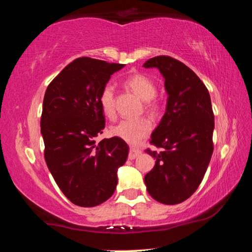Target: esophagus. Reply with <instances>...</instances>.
<instances>
[{
  "instance_id": "1",
  "label": "esophagus",
  "mask_w": 252,
  "mask_h": 252,
  "mask_svg": "<svg viewBox=\"0 0 252 252\" xmlns=\"http://www.w3.org/2000/svg\"><path fill=\"white\" fill-rule=\"evenodd\" d=\"M140 155H141V150H139V149L136 148H130V152H129V159L130 160H133L135 159L136 157H139Z\"/></svg>"
}]
</instances>
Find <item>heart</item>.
I'll list each match as a JSON object with an SVG mask.
<instances>
[{"label":"heart","mask_w":252,"mask_h":252,"mask_svg":"<svg viewBox=\"0 0 252 252\" xmlns=\"http://www.w3.org/2000/svg\"><path fill=\"white\" fill-rule=\"evenodd\" d=\"M126 87L144 101V109L153 116L160 111V102L156 99L157 85L144 74H132L125 80ZM99 102L102 112L109 119L116 117V92L112 84H105L100 92ZM152 122L146 117L126 119L111 127L110 133L127 143L136 144L150 134Z\"/></svg>","instance_id":"obj_1"}]
</instances>
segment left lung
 <instances>
[{"label":"left lung","instance_id":"obj_1","mask_svg":"<svg viewBox=\"0 0 252 252\" xmlns=\"http://www.w3.org/2000/svg\"><path fill=\"white\" fill-rule=\"evenodd\" d=\"M164 76L167 111L152 132L147 149L156 165L144 177L151 197L163 204H178L192 195L201 183L213 152L215 116L208 89L194 72L168 55L143 64Z\"/></svg>","mask_w":252,"mask_h":252}]
</instances>
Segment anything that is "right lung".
Returning a JSON list of instances; mask_svg holds the SVG:
<instances>
[{"label":"right lung","mask_w":252,"mask_h":252,"mask_svg":"<svg viewBox=\"0 0 252 252\" xmlns=\"http://www.w3.org/2000/svg\"><path fill=\"white\" fill-rule=\"evenodd\" d=\"M123 64L88 57L67 64L46 89L41 116L46 165L60 190L72 203L95 207L108 200L118 185V168L129 147L113 136L96 142L105 117L99 95Z\"/></svg>","instance_id":"obj_1"}]
</instances>
